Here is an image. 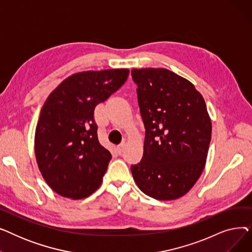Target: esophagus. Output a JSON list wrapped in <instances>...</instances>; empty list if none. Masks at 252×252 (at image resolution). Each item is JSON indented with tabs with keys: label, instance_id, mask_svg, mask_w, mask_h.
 <instances>
[{
	"label": "esophagus",
	"instance_id": "1",
	"mask_svg": "<svg viewBox=\"0 0 252 252\" xmlns=\"http://www.w3.org/2000/svg\"><path fill=\"white\" fill-rule=\"evenodd\" d=\"M126 142H123L121 145H118V146H117L116 150H117V153H118L119 155L123 154V152H124V150H125V148H126Z\"/></svg>",
	"mask_w": 252,
	"mask_h": 252
}]
</instances>
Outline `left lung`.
Here are the masks:
<instances>
[{"instance_id":"left-lung-1","label":"left lung","mask_w":252,"mask_h":252,"mask_svg":"<svg viewBox=\"0 0 252 252\" xmlns=\"http://www.w3.org/2000/svg\"><path fill=\"white\" fill-rule=\"evenodd\" d=\"M131 77L146 129L143 158L131 175L154 199H178L205 166L211 139L205 101L188 79L165 68L133 69Z\"/></svg>"}]
</instances>
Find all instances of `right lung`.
I'll use <instances>...</instances> for the list:
<instances>
[{
    "mask_svg": "<svg viewBox=\"0 0 252 252\" xmlns=\"http://www.w3.org/2000/svg\"><path fill=\"white\" fill-rule=\"evenodd\" d=\"M128 72L74 73L47 98L35 128L34 153L44 180L57 194L81 199L100 187L111 154L99 143L94 111L126 83Z\"/></svg>",
    "mask_w": 252,
    "mask_h": 252,
    "instance_id": "1",
    "label": "right lung"
}]
</instances>
